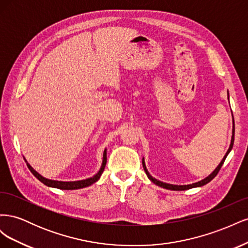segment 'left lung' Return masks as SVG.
Returning <instances> with one entry per match:
<instances>
[{"mask_svg":"<svg viewBox=\"0 0 248 248\" xmlns=\"http://www.w3.org/2000/svg\"><path fill=\"white\" fill-rule=\"evenodd\" d=\"M228 94H229V93H228ZM228 98H229V97H228ZM234 138H235V123H234V125H232V136L231 145H230V148H229V150H228V152L226 153V155H224L223 159L221 160V162L218 164V167H217V168L215 169V170L212 172L211 175H209L207 178H205L204 180H202V181H199V182H197V183L189 184V185H172V184L163 183V182H161V181H158V180H156L155 178H153L151 175L149 174V171H148V170H147V168H146V166H145L144 159H142V167H144V170H145V171H146V174H147L148 178H149L150 180H151V181H152L154 184L162 187V188L170 189V190H186V189L193 188V187H200V186H202V185H206L207 183H209L210 181H211L212 179H214L217 174H218V171L220 170V169H221V167H222V164H223L224 160H226V158H227L228 154L231 152V150H232V145H234Z\"/></svg>","mask_w":248,"mask_h":248,"instance_id":"obj_1","label":"left lung"}]
</instances>
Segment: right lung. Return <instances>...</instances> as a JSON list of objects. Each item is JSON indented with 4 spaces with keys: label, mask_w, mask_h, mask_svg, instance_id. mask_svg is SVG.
Returning <instances> with one entry per match:
<instances>
[{
    "label": "right lung",
    "mask_w": 248,
    "mask_h": 248,
    "mask_svg": "<svg viewBox=\"0 0 248 248\" xmlns=\"http://www.w3.org/2000/svg\"><path fill=\"white\" fill-rule=\"evenodd\" d=\"M107 164V150H104L103 152V161L101 164V168L99 170V171L97 174L92 177L89 178L86 180H80V181H74V182H62V181H55V180H48L43 178L41 175H39L29 163H27V166L29 168V170H31L32 174L41 181L43 184H46V186L49 187H55V188H59V189H67V190H72V189H79V188H84V187L92 185L93 183H95L96 181H98L100 176L102 175V172L104 170V168H106Z\"/></svg>",
    "instance_id": "right-lung-1"
}]
</instances>
